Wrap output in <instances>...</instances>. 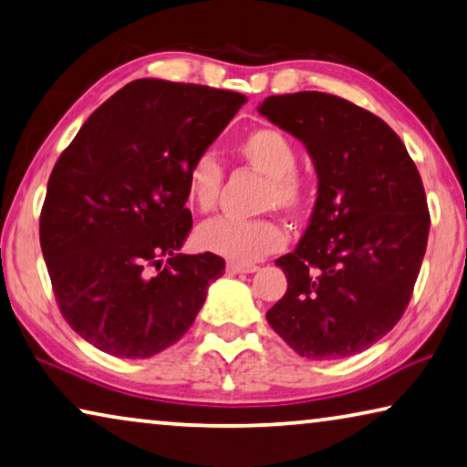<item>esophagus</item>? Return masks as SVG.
I'll list each match as a JSON object with an SVG mask.
<instances>
[{
    "label": "esophagus",
    "mask_w": 467,
    "mask_h": 467,
    "mask_svg": "<svg viewBox=\"0 0 467 467\" xmlns=\"http://www.w3.org/2000/svg\"><path fill=\"white\" fill-rule=\"evenodd\" d=\"M255 270H257L255 264H236V262L226 264L228 275H252V273H255Z\"/></svg>",
    "instance_id": "esophagus-1"
}]
</instances>
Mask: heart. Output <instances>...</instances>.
<instances>
[{
	"label": "heart",
	"instance_id": "obj_1",
	"mask_svg": "<svg viewBox=\"0 0 467 467\" xmlns=\"http://www.w3.org/2000/svg\"><path fill=\"white\" fill-rule=\"evenodd\" d=\"M234 152L255 171L266 176L262 205L278 207L283 212L302 210L308 199V182L296 170V144L275 128H255L234 144ZM189 203L199 212H210L218 203L222 189V165L212 155H201L191 163L184 178ZM285 233L268 218L207 220L199 226L197 243L207 252L226 257L236 264H252L283 245Z\"/></svg>",
	"mask_w": 467,
	"mask_h": 467
}]
</instances>
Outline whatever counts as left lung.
Returning a JSON list of instances; mask_svg holds the SVG:
<instances>
[{"label": "left lung", "instance_id": "obj_1", "mask_svg": "<svg viewBox=\"0 0 467 467\" xmlns=\"http://www.w3.org/2000/svg\"><path fill=\"white\" fill-rule=\"evenodd\" d=\"M257 110L306 146L318 178L302 241L275 262L287 291L266 318L300 357H352L411 300L430 233L420 171L386 121L339 96H270Z\"/></svg>", "mask_w": 467, "mask_h": 467}]
</instances>
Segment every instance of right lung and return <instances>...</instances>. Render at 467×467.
Instances as JSON below:
<instances>
[{"label":"right lung","mask_w":467,"mask_h":467,"mask_svg":"<svg viewBox=\"0 0 467 467\" xmlns=\"http://www.w3.org/2000/svg\"><path fill=\"white\" fill-rule=\"evenodd\" d=\"M245 96L136 79L94 110L47 180L39 241L75 333L119 358H149L197 318L224 260L180 254L192 228L184 178Z\"/></svg>","instance_id":"right-lung-1"}]
</instances>
